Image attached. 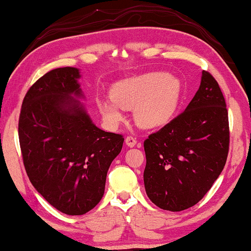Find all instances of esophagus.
<instances>
[{
  "label": "esophagus",
  "instance_id": "1",
  "mask_svg": "<svg viewBox=\"0 0 251 251\" xmlns=\"http://www.w3.org/2000/svg\"><path fill=\"white\" fill-rule=\"evenodd\" d=\"M136 143H137V141H136V138H135V137H132V136H126V144L128 147H130V148L136 146Z\"/></svg>",
  "mask_w": 251,
  "mask_h": 251
}]
</instances>
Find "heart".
<instances>
[{"label":"heart","mask_w":251,"mask_h":251,"mask_svg":"<svg viewBox=\"0 0 251 251\" xmlns=\"http://www.w3.org/2000/svg\"><path fill=\"white\" fill-rule=\"evenodd\" d=\"M181 97L178 78L167 72H151L116 82L110 89V100H100L97 105L103 119L111 125L122 120L121 109L134 108L137 126L152 129L173 119Z\"/></svg>","instance_id":"heart-1"}]
</instances>
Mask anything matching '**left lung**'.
Returning <instances> with one entry per match:
<instances>
[{
  "label": "left lung",
  "mask_w": 251,
  "mask_h": 251,
  "mask_svg": "<svg viewBox=\"0 0 251 251\" xmlns=\"http://www.w3.org/2000/svg\"><path fill=\"white\" fill-rule=\"evenodd\" d=\"M146 193L163 210L193 207L213 187L226 166L229 121L217 81L202 72L201 84L177 117L144 141Z\"/></svg>",
  "instance_id": "1"
}]
</instances>
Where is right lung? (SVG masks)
Wrapping results in <instances>:
<instances>
[{
    "instance_id": "1",
    "label": "right lung",
    "mask_w": 251,
    "mask_h": 251,
    "mask_svg": "<svg viewBox=\"0 0 251 251\" xmlns=\"http://www.w3.org/2000/svg\"><path fill=\"white\" fill-rule=\"evenodd\" d=\"M77 68H57L25 94L19 120L23 164L35 189L67 215H83L104 194L122 135L97 128L79 100Z\"/></svg>"
}]
</instances>
